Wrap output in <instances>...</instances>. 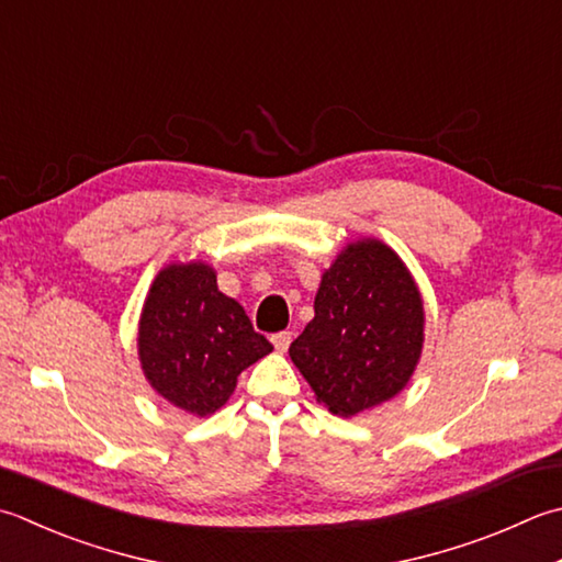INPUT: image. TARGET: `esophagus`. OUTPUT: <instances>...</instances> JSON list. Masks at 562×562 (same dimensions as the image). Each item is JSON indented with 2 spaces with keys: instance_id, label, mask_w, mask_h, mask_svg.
Here are the masks:
<instances>
[{
  "instance_id": "esophagus-1",
  "label": "esophagus",
  "mask_w": 562,
  "mask_h": 562,
  "mask_svg": "<svg viewBox=\"0 0 562 562\" xmlns=\"http://www.w3.org/2000/svg\"><path fill=\"white\" fill-rule=\"evenodd\" d=\"M290 344H292V331L272 334V346H274V350H280V353H284V350L290 348Z\"/></svg>"
}]
</instances>
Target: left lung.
Returning <instances> with one entry per match:
<instances>
[{
  "label": "left lung",
  "instance_id": "1",
  "mask_svg": "<svg viewBox=\"0 0 562 562\" xmlns=\"http://www.w3.org/2000/svg\"><path fill=\"white\" fill-rule=\"evenodd\" d=\"M422 344L424 304L409 270L380 240H358L324 272L290 358L318 402L353 416L402 392Z\"/></svg>",
  "mask_w": 562,
  "mask_h": 562
}]
</instances>
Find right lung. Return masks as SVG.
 <instances>
[{
    "label": "right lung",
    "instance_id": "right-lung-1",
    "mask_svg": "<svg viewBox=\"0 0 562 562\" xmlns=\"http://www.w3.org/2000/svg\"><path fill=\"white\" fill-rule=\"evenodd\" d=\"M270 350L244 306L218 292L204 262H175L153 282L140 314L138 356L153 390L180 409L214 414L234 394L240 372Z\"/></svg>",
    "mask_w": 562,
    "mask_h": 562
}]
</instances>
